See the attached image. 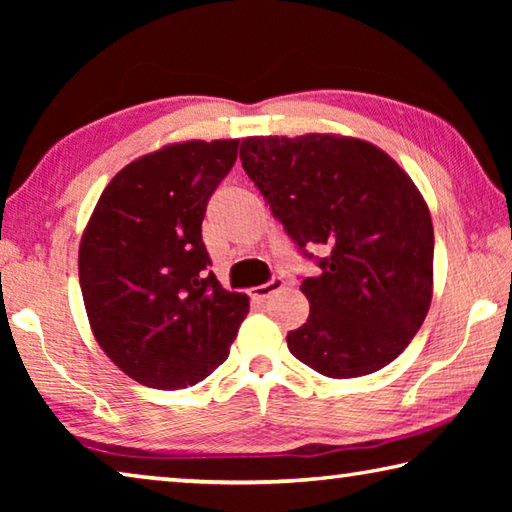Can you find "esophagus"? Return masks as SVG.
<instances>
[{"instance_id": "34e87169", "label": "esophagus", "mask_w": 512, "mask_h": 512, "mask_svg": "<svg viewBox=\"0 0 512 512\" xmlns=\"http://www.w3.org/2000/svg\"><path fill=\"white\" fill-rule=\"evenodd\" d=\"M284 287V280L282 277H271L266 284H259V287L250 289V298L257 300V302H266L268 298L273 296V293H277Z\"/></svg>"}]
</instances>
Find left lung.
<instances>
[{
    "label": "left lung",
    "mask_w": 512,
    "mask_h": 512,
    "mask_svg": "<svg viewBox=\"0 0 512 512\" xmlns=\"http://www.w3.org/2000/svg\"><path fill=\"white\" fill-rule=\"evenodd\" d=\"M239 158L320 268L302 277L309 318L287 336L293 357L332 379L370 375L400 357L433 284V225L411 178L377 146L336 135L248 137Z\"/></svg>",
    "instance_id": "8db88e82"
}]
</instances>
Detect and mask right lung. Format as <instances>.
Returning a JSON list of instances; mask_svg holds the SVG:
<instances>
[{
    "mask_svg": "<svg viewBox=\"0 0 512 512\" xmlns=\"http://www.w3.org/2000/svg\"><path fill=\"white\" fill-rule=\"evenodd\" d=\"M239 140L185 142L121 169L101 194L79 248L94 339L149 388L194 386L230 354L246 293L210 271L203 216L237 160Z\"/></svg>",
    "mask_w": 512,
    "mask_h": 512,
    "instance_id": "1",
    "label": "right lung"
}]
</instances>
